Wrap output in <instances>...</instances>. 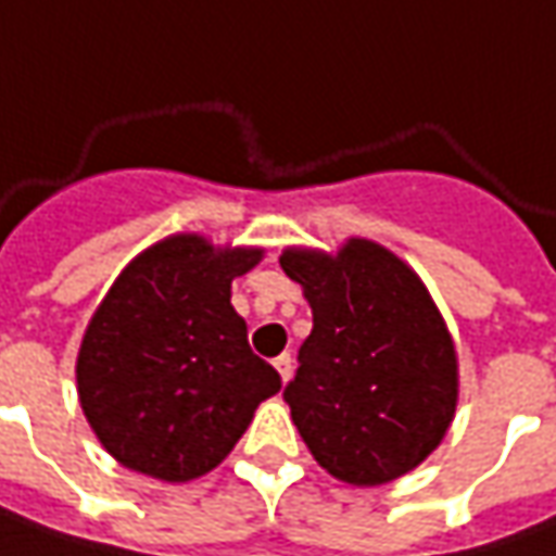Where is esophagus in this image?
<instances>
[{"mask_svg": "<svg viewBox=\"0 0 556 556\" xmlns=\"http://www.w3.org/2000/svg\"><path fill=\"white\" fill-rule=\"evenodd\" d=\"M274 366H277V372L282 381H289V378H292V354H279L277 359H274Z\"/></svg>", "mask_w": 556, "mask_h": 556, "instance_id": "34e87169", "label": "esophagus"}]
</instances>
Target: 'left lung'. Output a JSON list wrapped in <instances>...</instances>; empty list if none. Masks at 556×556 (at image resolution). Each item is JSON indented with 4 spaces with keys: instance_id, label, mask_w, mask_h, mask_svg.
<instances>
[{
    "instance_id": "1",
    "label": "left lung",
    "mask_w": 556,
    "mask_h": 556,
    "mask_svg": "<svg viewBox=\"0 0 556 556\" xmlns=\"http://www.w3.org/2000/svg\"><path fill=\"white\" fill-rule=\"evenodd\" d=\"M314 329L282 400L332 477L378 486L431 455L450 428L458 366L446 323L403 261L366 240L338 258L286 252Z\"/></svg>"
}]
</instances>
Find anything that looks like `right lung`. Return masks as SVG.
<instances>
[{
  "instance_id": "obj_1",
  "label": "right lung",
  "mask_w": 556,
  "mask_h": 556,
  "mask_svg": "<svg viewBox=\"0 0 556 556\" xmlns=\"http://www.w3.org/2000/svg\"><path fill=\"white\" fill-rule=\"evenodd\" d=\"M258 261V249L172 237L113 282L88 323L76 381L91 431L119 465L168 483L202 477L282 388L230 304L233 277Z\"/></svg>"
}]
</instances>
